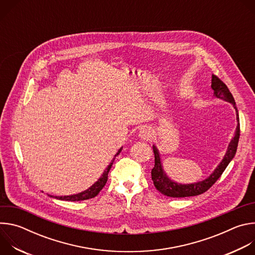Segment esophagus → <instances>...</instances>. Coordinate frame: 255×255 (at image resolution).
Returning a JSON list of instances; mask_svg holds the SVG:
<instances>
[{
  "instance_id": "esophagus-1",
  "label": "esophagus",
  "mask_w": 255,
  "mask_h": 255,
  "mask_svg": "<svg viewBox=\"0 0 255 255\" xmlns=\"http://www.w3.org/2000/svg\"><path fill=\"white\" fill-rule=\"evenodd\" d=\"M139 137L143 140L150 141L153 137V132L149 127H142L139 131Z\"/></svg>"
}]
</instances>
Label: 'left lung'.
Wrapping results in <instances>:
<instances>
[{"mask_svg": "<svg viewBox=\"0 0 255 255\" xmlns=\"http://www.w3.org/2000/svg\"><path fill=\"white\" fill-rule=\"evenodd\" d=\"M211 88L214 91V96L218 99H221L223 101H226L228 103H231L236 111V119H237V127L235 130L234 137L230 141L228 148L226 151V154L224 155L222 161L219 163L214 169V171L210 174L209 177L202 181H198V183L194 184H187V185H181L177 184L175 181L171 180L166 173L163 170L162 164H161V159L159 155V151L155 145H152L153 148V153H154V167L151 170V177L153 180L154 187L156 188L157 191H159L162 195L171 197V198H184V197H193V196H198L206 191H208L215 183L217 179L221 176L225 168L228 166L230 161L233 159L235 156L237 146H238V141H239V136H240V124H239V116H238V110L235 105V100L230 93L229 89L227 86L219 79L216 77L215 75L212 76V85Z\"/></svg>", "mask_w": 255, "mask_h": 255, "instance_id": "1", "label": "left lung"}]
</instances>
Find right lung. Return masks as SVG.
I'll use <instances>...</instances> for the list:
<instances>
[{
	"mask_svg": "<svg viewBox=\"0 0 255 255\" xmlns=\"http://www.w3.org/2000/svg\"><path fill=\"white\" fill-rule=\"evenodd\" d=\"M122 150V147L118 150V152L115 154L113 160L111 161V163L108 165V167L104 170L102 176L96 181V183L91 187L89 188L88 190L82 192V193H79V194H76V195H70V196H60V197H54L55 199H58V200H62V201H71V202H77V201H84V200H89V199H92V198H95L100 192L101 190L105 187L107 180H108V173L109 171H110L111 167H112V164L114 162V159L117 155H119V153L121 152ZM50 196V195H49ZM50 197H53V196H50Z\"/></svg>",
	"mask_w": 255,
	"mask_h": 255,
	"instance_id": "add662e5",
	"label": "right lung"
}]
</instances>
